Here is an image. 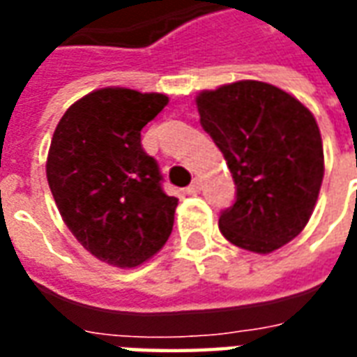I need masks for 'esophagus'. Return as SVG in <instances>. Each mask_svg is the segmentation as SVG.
Wrapping results in <instances>:
<instances>
[{"label": "esophagus", "instance_id": "34e87169", "mask_svg": "<svg viewBox=\"0 0 357 357\" xmlns=\"http://www.w3.org/2000/svg\"><path fill=\"white\" fill-rule=\"evenodd\" d=\"M199 191H201V179H193V181H191V185L185 189L187 195H197Z\"/></svg>", "mask_w": 357, "mask_h": 357}]
</instances>
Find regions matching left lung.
Segmentation results:
<instances>
[{"mask_svg": "<svg viewBox=\"0 0 357 357\" xmlns=\"http://www.w3.org/2000/svg\"><path fill=\"white\" fill-rule=\"evenodd\" d=\"M197 107L237 189L220 214L222 235L258 255L287 245L307 224L323 181L314 114L283 89L255 80L202 91Z\"/></svg>", "mask_w": 357, "mask_h": 357, "instance_id": "obj_1", "label": "left lung"}]
</instances>
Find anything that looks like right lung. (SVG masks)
I'll return each instance as SVG.
<instances>
[{
	"mask_svg": "<svg viewBox=\"0 0 357 357\" xmlns=\"http://www.w3.org/2000/svg\"><path fill=\"white\" fill-rule=\"evenodd\" d=\"M166 105L162 93L97 89L66 110L51 139L47 181L66 227L118 268L156 255L174 227L178 199L141 147L143 126Z\"/></svg>",
	"mask_w": 357,
	"mask_h": 357,
	"instance_id": "obj_1",
	"label": "right lung"
}]
</instances>
